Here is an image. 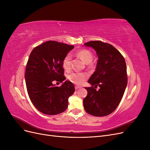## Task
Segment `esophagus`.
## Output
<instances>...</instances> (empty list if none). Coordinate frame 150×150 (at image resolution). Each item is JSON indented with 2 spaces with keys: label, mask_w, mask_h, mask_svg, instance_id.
Wrapping results in <instances>:
<instances>
[{
  "label": "esophagus",
  "mask_w": 150,
  "mask_h": 150,
  "mask_svg": "<svg viewBox=\"0 0 150 150\" xmlns=\"http://www.w3.org/2000/svg\"><path fill=\"white\" fill-rule=\"evenodd\" d=\"M81 87H80V86H75V89H79Z\"/></svg>",
  "instance_id": "1"
}]
</instances>
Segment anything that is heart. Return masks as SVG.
I'll return each instance as SVG.
<instances>
[{
    "instance_id": "b5f03b06",
    "label": "heart",
    "mask_w": 150,
    "mask_h": 150,
    "mask_svg": "<svg viewBox=\"0 0 150 150\" xmlns=\"http://www.w3.org/2000/svg\"><path fill=\"white\" fill-rule=\"evenodd\" d=\"M77 56L79 57L86 64H89L93 60V54L87 49H82L77 52ZM71 56L70 54L66 55L63 60L62 66L65 70H69L71 68ZM88 75L85 73L81 72H72L68 76V79L75 84L80 85L83 84L85 80L87 79Z\"/></svg>"
}]
</instances>
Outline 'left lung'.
I'll use <instances>...</instances> for the list:
<instances>
[{"mask_svg": "<svg viewBox=\"0 0 150 150\" xmlns=\"http://www.w3.org/2000/svg\"><path fill=\"white\" fill-rule=\"evenodd\" d=\"M84 45L92 47L98 57L96 70L88 81L91 87L84 88L88 95L83 99L84 108L93 116H107L116 110L123 96L127 86L126 62L110 44L96 40ZM98 85L97 91L95 88Z\"/></svg>", "mask_w": 150, "mask_h": 150, "instance_id": "8db88e82", "label": "left lung"}]
</instances>
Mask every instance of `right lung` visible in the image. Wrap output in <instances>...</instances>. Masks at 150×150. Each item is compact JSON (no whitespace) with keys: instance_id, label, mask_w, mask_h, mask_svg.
<instances>
[{"instance_id":"add662e5","label":"right lung","mask_w":150,"mask_h":150,"mask_svg":"<svg viewBox=\"0 0 150 150\" xmlns=\"http://www.w3.org/2000/svg\"><path fill=\"white\" fill-rule=\"evenodd\" d=\"M73 48L74 46L49 40L35 47L30 54L25 74L27 90L34 106L44 114L64 112L68 99L74 93L71 81H64L60 87L52 83L66 79L62 62Z\"/></svg>"}]
</instances>
